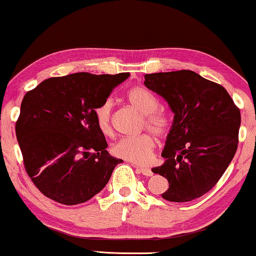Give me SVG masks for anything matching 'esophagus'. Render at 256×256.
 Instances as JSON below:
<instances>
[{
	"label": "esophagus",
	"mask_w": 256,
	"mask_h": 256,
	"mask_svg": "<svg viewBox=\"0 0 256 256\" xmlns=\"http://www.w3.org/2000/svg\"><path fill=\"white\" fill-rule=\"evenodd\" d=\"M135 168H137V170H138V171L146 176H151L154 174V172L151 171L149 168H138V166H135Z\"/></svg>",
	"instance_id": "34e87169"
}]
</instances>
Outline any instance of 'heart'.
Segmentation results:
<instances>
[{
    "mask_svg": "<svg viewBox=\"0 0 256 256\" xmlns=\"http://www.w3.org/2000/svg\"><path fill=\"white\" fill-rule=\"evenodd\" d=\"M130 106L142 114V128L149 129L154 135L162 137L171 129V119L164 110L157 108L158 100L154 94L142 86L132 88L126 94ZM94 120L104 135L112 132V102H102L94 110ZM157 146V140L151 132H142L134 137H122L112 146V152L116 157L136 164L150 162Z\"/></svg>",
    "mask_w": 256,
    "mask_h": 256,
    "instance_id": "b5f03b06",
    "label": "heart"
}]
</instances>
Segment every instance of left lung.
<instances>
[{
  "label": "left lung",
  "mask_w": 256,
  "mask_h": 256,
  "mask_svg": "<svg viewBox=\"0 0 256 256\" xmlns=\"http://www.w3.org/2000/svg\"><path fill=\"white\" fill-rule=\"evenodd\" d=\"M148 88L162 96L174 113L162 156L152 168L168 180L162 198L190 202L218 182L239 143L240 110L228 91L192 70L144 75Z\"/></svg>",
  "instance_id": "left-lung-1"
}]
</instances>
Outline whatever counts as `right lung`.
Segmentation results:
<instances>
[{"mask_svg": "<svg viewBox=\"0 0 256 256\" xmlns=\"http://www.w3.org/2000/svg\"><path fill=\"white\" fill-rule=\"evenodd\" d=\"M129 72H76L50 77L24 96L16 136L25 171L46 198L64 206L80 204L98 194L122 162L107 152L94 120Z\"/></svg>", "mask_w": 256, "mask_h": 256, "instance_id": "1", "label": "right lung"}]
</instances>
